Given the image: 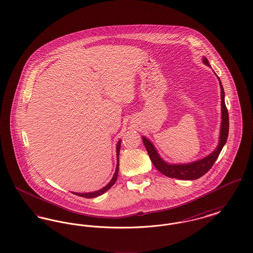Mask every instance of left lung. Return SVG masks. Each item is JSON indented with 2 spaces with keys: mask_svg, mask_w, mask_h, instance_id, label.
Masks as SVG:
<instances>
[{
  "mask_svg": "<svg viewBox=\"0 0 253 253\" xmlns=\"http://www.w3.org/2000/svg\"><path fill=\"white\" fill-rule=\"evenodd\" d=\"M203 62L206 65L211 66L209 63V60L204 57ZM218 78V77H217ZM219 80L220 88H221V107H222V121H221V129H220V137H219V143L216 149L210 154L208 157H204L203 159L194 161L188 164H169L165 162L157 153V149L155 146L152 144V142L147 139L146 137H142L145 148L149 154V157L151 158L154 166L164 175L170 177V178H177L182 180H194L197 178H200L203 176L205 173H207L214 162L216 161L219 157L224 145L226 144L228 135H229V113L228 109L225 104V92L222 84Z\"/></svg>",
  "mask_w": 253,
  "mask_h": 253,
  "instance_id": "left-lung-1",
  "label": "left lung"
}]
</instances>
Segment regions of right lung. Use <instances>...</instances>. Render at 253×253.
<instances>
[{
  "mask_svg": "<svg viewBox=\"0 0 253 253\" xmlns=\"http://www.w3.org/2000/svg\"><path fill=\"white\" fill-rule=\"evenodd\" d=\"M121 140L118 142V144H117V159H118V163H117V168H116V172H115V174H114V176H113V178H112V180L109 182L108 184L105 186V187H103L102 189H100V190H98V191H96V192H93V193H73L74 194H76V195H79V196H82V197H85V198H94V197H96V196H98V195H101L102 193H105V192H107L109 189L116 183V181H117V178H118V173H119V167H120V161H119V156H120V150H121Z\"/></svg>",
  "mask_w": 253,
  "mask_h": 253,
  "instance_id": "obj_1",
  "label": "right lung"
}]
</instances>
